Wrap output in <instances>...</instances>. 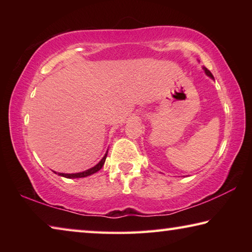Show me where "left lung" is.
<instances>
[{
	"label": "left lung",
	"instance_id": "left-lung-1",
	"mask_svg": "<svg viewBox=\"0 0 252 252\" xmlns=\"http://www.w3.org/2000/svg\"><path fill=\"white\" fill-rule=\"evenodd\" d=\"M202 69L204 70V73H206L208 76H209V78H211V79H213V80H215V78H213V75H212V73H211V72L210 71H209L208 69H207V67H202Z\"/></svg>",
	"mask_w": 252,
	"mask_h": 252
}]
</instances>
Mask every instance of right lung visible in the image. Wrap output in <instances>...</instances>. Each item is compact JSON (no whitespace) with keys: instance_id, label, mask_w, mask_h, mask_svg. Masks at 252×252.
<instances>
[{"instance_id":"right-lung-1","label":"right lung","mask_w":252,"mask_h":252,"mask_svg":"<svg viewBox=\"0 0 252 252\" xmlns=\"http://www.w3.org/2000/svg\"><path fill=\"white\" fill-rule=\"evenodd\" d=\"M106 156H108V150H106L104 157L102 158L99 163L95 164L94 167H92V168H90V169L85 170V171L78 172V173H60V172H58V174H59V176L64 177V178H67V179H76V178H85V177H89V176H91V174L97 172L102 167H103V164H104V162H105V159H106ZM54 173H57V172H54Z\"/></svg>"}]
</instances>
